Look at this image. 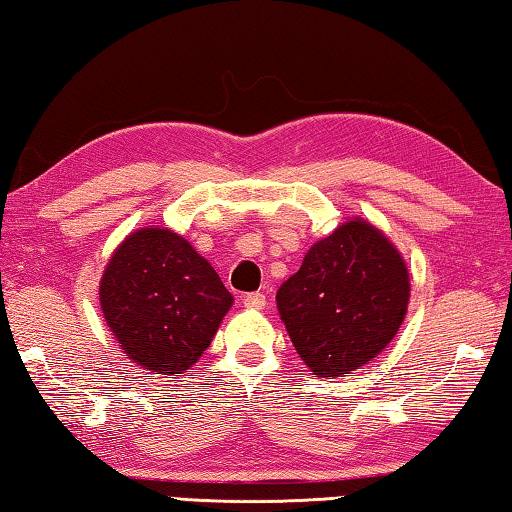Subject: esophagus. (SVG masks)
Masks as SVG:
<instances>
[{
  "label": "esophagus",
  "instance_id": "34e87169",
  "mask_svg": "<svg viewBox=\"0 0 512 512\" xmlns=\"http://www.w3.org/2000/svg\"><path fill=\"white\" fill-rule=\"evenodd\" d=\"M265 303H267V301H265V294H260V292L245 294V296H243V305L249 307V310H263Z\"/></svg>",
  "mask_w": 512,
  "mask_h": 512
}]
</instances>
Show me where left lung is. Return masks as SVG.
<instances>
[{
    "label": "left lung",
    "instance_id": "left-lung-1",
    "mask_svg": "<svg viewBox=\"0 0 512 512\" xmlns=\"http://www.w3.org/2000/svg\"><path fill=\"white\" fill-rule=\"evenodd\" d=\"M408 303L406 260L363 218L316 240L276 294L289 339L316 376L352 374L379 356L397 336Z\"/></svg>",
    "mask_w": 512,
    "mask_h": 512
}]
</instances>
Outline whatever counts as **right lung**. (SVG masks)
Segmentation results:
<instances>
[{
    "instance_id": "right-lung-1",
    "label": "right lung",
    "mask_w": 512,
    "mask_h": 512,
    "mask_svg": "<svg viewBox=\"0 0 512 512\" xmlns=\"http://www.w3.org/2000/svg\"><path fill=\"white\" fill-rule=\"evenodd\" d=\"M234 296L187 238L142 227L115 247L100 307L120 350L153 374L178 376L214 339Z\"/></svg>"
}]
</instances>
